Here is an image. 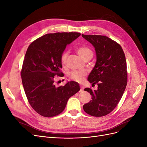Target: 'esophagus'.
Returning <instances> with one entry per match:
<instances>
[{
    "label": "esophagus",
    "instance_id": "esophagus-1",
    "mask_svg": "<svg viewBox=\"0 0 147 147\" xmlns=\"http://www.w3.org/2000/svg\"><path fill=\"white\" fill-rule=\"evenodd\" d=\"M83 87H82V86H81L80 87V92H83Z\"/></svg>",
    "mask_w": 147,
    "mask_h": 147
}]
</instances>
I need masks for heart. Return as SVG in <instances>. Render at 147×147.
<instances>
[{"label": "heart", "instance_id": "obj_1", "mask_svg": "<svg viewBox=\"0 0 147 147\" xmlns=\"http://www.w3.org/2000/svg\"><path fill=\"white\" fill-rule=\"evenodd\" d=\"M77 51L78 54L82 58L84 59L87 56L90 55H92V51L91 49L87 46L82 45L77 48ZM67 57V51H64L61 56V63L64 65L65 64ZM86 73L84 71L80 70H72L68 74V77L74 81L80 82L84 79L86 76Z\"/></svg>", "mask_w": 147, "mask_h": 147}]
</instances>
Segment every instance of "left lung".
Wrapping results in <instances>:
<instances>
[{
	"label": "left lung",
	"mask_w": 147,
	"mask_h": 147,
	"mask_svg": "<svg viewBox=\"0 0 147 147\" xmlns=\"http://www.w3.org/2000/svg\"><path fill=\"white\" fill-rule=\"evenodd\" d=\"M82 37L95 48L96 63L88 80L97 90L84 89L92 100L84 104L83 110L93 117L110 113L121 99L127 82V64L124 53L119 43L104 35H84Z\"/></svg>",
	"instance_id": "left-lung-1"
}]
</instances>
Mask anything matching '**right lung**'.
Wrapping results in <instances>:
<instances>
[{
  "instance_id": "right-lung-1",
  "label": "right lung",
  "mask_w": 147,
  "mask_h": 147,
  "mask_svg": "<svg viewBox=\"0 0 147 147\" xmlns=\"http://www.w3.org/2000/svg\"><path fill=\"white\" fill-rule=\"evenodd\" d=\"M81 35L78 32L47 34L31 43L21 71L29 103L39 115L53 117L64 110L71 96L80 91L78 83L70 82L56 87L54 77L61 76V56L67 44Z\"/></svg>"
}]
</instances>
